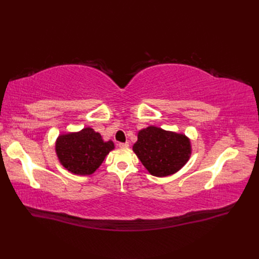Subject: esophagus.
Segmentation results:
<instances>
[{"label": "esophagus", "mask_w": 259, "mask_h": 259, "mask_svg": "<svg viewBox=\"0 0 259 259\" xmlns=\"http://www.w3.org/2000/svg\"><path fill=\"white\" fill-rule=\"evenodd\" d=\"M128 146H130V144H128L127 142H126V143H120V144H119V147H120V148H127Z\"/></svg>", "instance_id": "34e87169"}]
</instances>
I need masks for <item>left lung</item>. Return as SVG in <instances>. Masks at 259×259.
Listing matches in <instances>:
<instances>
[{
	"label": "left lung",
	"instance_id": "obj_1",
	"mask_svg": "<svg viewBox=\"0 0 259 259\" xmlns=\"http://www.w3.org/2000/svg\"><path fill=\"white\" fill-rule=\"evenodd\" d=\"M133 151L151 175L165 177L175 174L188 162L191 144L184 134L148 126L138 132Z\"/></svg>",
	"mask_w": 259,
	"mask_h": 259
}]
</instances>
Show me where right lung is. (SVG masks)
Here are the masks:
<instances>
[{"label":"right lung","instance_id":"right-lung-1","mask_svg":"<svg viewBox=\"0 0 259 259\" xmlns=\"http://www.w3.org/2000/svg\"><path fill=\"white\" fill-rule=\"evenodd\" d=\"M113 149V142H104L91 127L58 136L55 146L61 165L75 175L93 174Z\"/></svg>","mask_w":259,"mask_h":259}]
</instances>
